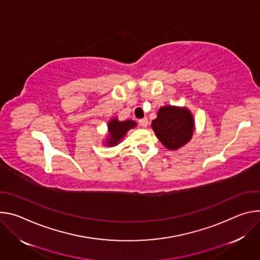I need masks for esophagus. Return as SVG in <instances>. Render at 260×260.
<instances>
[{
  "label": "esophagus",
  "mask_w": 260,
  "mask_h": 260,
  "mask_svg": "<svg viewBox=\"0 0 260 260\" xmlns=\"http://www.w3.org/2000/svg\"><path fill=\"white\" fill-rule=\"evenodd\" d=\"M139 125L142 127V128H147L148 125H149V120L147 118H143L141 120H139Z\"/></svg>",
  "instance_id": "34e87169"
}]
</instances>
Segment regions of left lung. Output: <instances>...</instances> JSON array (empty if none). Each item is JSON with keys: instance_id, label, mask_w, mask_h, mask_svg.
I'll use <instances>...</instances> for the list:
<instances>
[{"instance_id": "left-lung-1", "label": "left lung", "mask_w": 260, "mask_h": 260, "mask_svg": "<svg viewBox=\"0 0 260 260\" xmlns=\"http://www.w3.org/2000/svg\"><path fill=\"white\" fill-rule=\"evenodd\" d=\"M152 129L166 149L178 151L192 139L195 122L187 107L165 105L158 109Z\"/></svg>"}]
</instances>
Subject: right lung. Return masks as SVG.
<instances>
[{"label":"right lung","mask_w":260,"mask_h":260,"mask_svg":"<svg viewBox=\"0 0 260 260\" xmlns=\"http://www.w3.org/2000/svg\"><path fill=\"white\" fill-rule=\"evenodd\" d=\"M137 126L133 120L119 121L118 117L110 119L107 123V134L103 140V145L106 147H115L124 139L127 132Z\"/></svg>","instance_id":"right-lung-1"}]
</instances>
